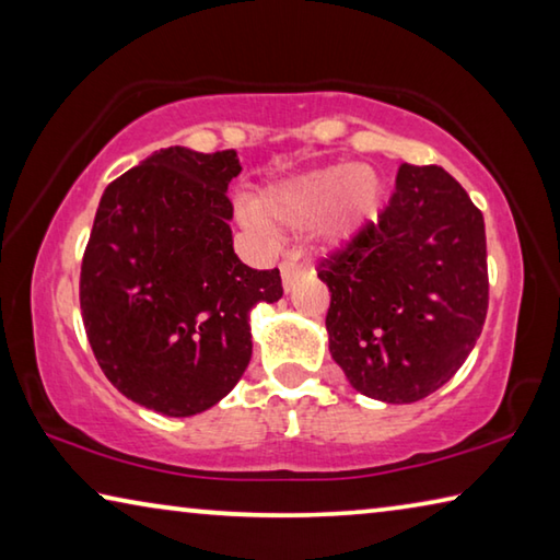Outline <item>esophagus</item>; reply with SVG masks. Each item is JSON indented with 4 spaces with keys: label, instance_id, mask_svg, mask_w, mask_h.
Returning a JSON list of instances; mask_svg holds the SVG:
<instances>
[{
    "label": "esophagus",
    "instance_id": "esophagus-1",
    "mask_svg": "<svg viewBox=\"0 0 560 560\" xmlns=\"http://www.w3.org/2000/svg\"><path fill=\"white\" fill-rule=\"evenodd\" d=\"M301 279V267L296 264V259H283L281 261V281H283V289L291 291L293 283Z\"/></svg>",
    "mask_w": 560,
    "mask_h": 560
}]
</instances>
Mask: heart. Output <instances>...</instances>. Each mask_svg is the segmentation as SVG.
I'll return each mask as SVG.
<instances>
[{
	"label": "heart",
	"mask_w": 560,
	"mask_h": 560,
	"mask_svg": "<svg viewBox=\"0 0 560 560\" xmlns=\"http://www.w3.org/2000/svg\"><path fill=\"white\" fill-rule=\"evenodd\" d=\"M383 200V179L368 165H328L293 175L264 189L259 207L242 202L236 217L257 236L271 226L303 230L318 222L326 246H343L365 222H371Z\"/></svg>",
	"instance_id": "obj_1"
}]
</instances>
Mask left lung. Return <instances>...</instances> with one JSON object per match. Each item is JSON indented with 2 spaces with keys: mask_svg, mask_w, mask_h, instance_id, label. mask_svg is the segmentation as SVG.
Segmentation results:
<instances>
[{
  "mask_svg": "<svg viewBox=\"0 0 560 560\" xmlns=\"http://www.w3.org/2000/svg\"><path fill=\"white\" fill-rule=\"evenodd\" d=\"M328 348L373 400L417 402L471 353L489 306L485 217L438 165L397 170L377 222L318 264Z\"/></svg>",
  "mask_w": 560,
  "mask_h": 560,
  "instance_id": "1",
  "label": "left lung"
}]
</instances>
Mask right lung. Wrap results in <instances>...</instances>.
<instances>
[{"label":"right lung","mask_w":560,"mask_h":560,"mask_svg":"<svg viewBox=\"0 0 560 560\" xmlns=\"http://www.w3.org/2000/svg\"><path fill=\"white\" fill-rule=\"evenodd\" d=\"M234 150L165 148L106 187L81 264V316L101 371L167 417L210 410L252 358L249 311L281 299L279 269L232 246Z\"/></svg>","instance_id":"add662e5"}]
</instances>
